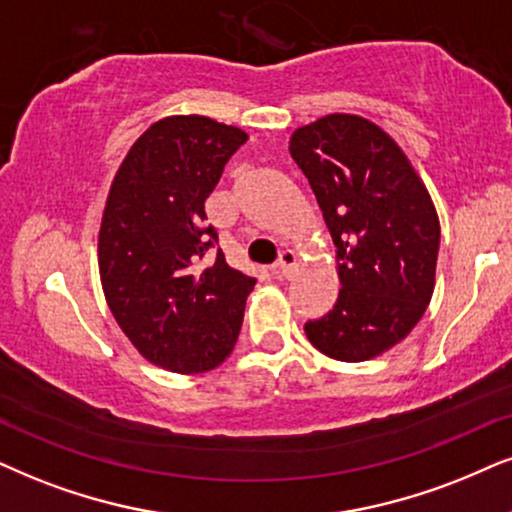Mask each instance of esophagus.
Masks as SVG:
<instances>
[{
    "label": "esophagus",
    "instance_id": "obj_1",
    "mask_svg": "<svg viewBox=\"0 0 512 512\" xmlns=\"http://www.w3.org/2000/svg\"><path fill=\"white\" fill-rule=\"evenodd\" d=\"M295 267H297V255H295V252L293 250H283L281 255H278V262H276L278 274L290 278V274H293Z\"/></svg>",
    "mask_w": 512,
    "mask_h": 512
}]
</instances>
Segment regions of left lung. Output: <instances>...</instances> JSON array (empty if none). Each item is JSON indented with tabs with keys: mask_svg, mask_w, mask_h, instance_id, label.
<instances>
[{
	"mask_svg": "<svg viewBox=\"0 0 512 512\" xmlns=\"http://www.w3.org/2000/svg\"><path fill=\"white\" fill-rule=\"evenodd\" d=\"M290 155L335 243L340 295L304 333L326 357L368 361L413 331L435 293L439 217L409 155L368 118L331 113L297 127Z\"/></svg>",
	"mask_w": 512,
	"mask_h": 512,
	"instance_id": "1",
	"label": "left lung"
}]
</instances>
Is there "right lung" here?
<instances>
[{
    "label": "right lung",
    "mask_w": 512,
    "mask_h": 512,
    "mask_svg": "<svg viewBox=\"0 0 512 512\" xmlns=\"http://www.w3.org/2000/svg\"><path fill=\"white\" fill-rule=\"evenodd\" d=\"M248 141L205 115L153 122L129 148L108 189L99 276L108 307L137 352L193 375L229 357L255 278L208 255L217 234L205 200L226 160Z\"/></svg>",
    "instance_id": "1"
}]
</instances>
